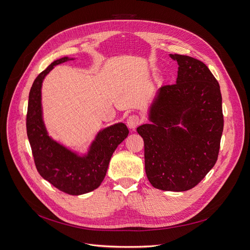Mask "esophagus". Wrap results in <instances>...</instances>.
Here are the masks:
<instances>
[{"instance_id":"1","label":"esophagus","mask_w":250,"mask_h":250,"mask_svg":"<svg viewBox=\"0 0 250 250\" xmlns=\"http://www.w3.org/2000/svg\"><path fill=\"white\" fill-rule=\"evenodd\" d=\"M126 123L130 129H135L140 124V118L137 115H130L127 118Z\"/></svg>"}]
</instances>
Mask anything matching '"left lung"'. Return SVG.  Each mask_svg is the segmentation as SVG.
Returning <instances> with one entry per match:
<instances>
[{
	"label": "left lung",
	"instance_id": "left-lung-1",
	"mask_svg": "<svg viewBox=\"0 0 250 250\" xmlns=\"http://www.w3.org/2000/svg\"><path fill=\"white\" fill-rule=\"evenodd\" d=\"M179 65L176 83L159 88L149 124L137 127L145 141L146 173L165 191H186L215 166L224 118L220 85L209 69L189 56L172 55Z\"/></svg>",
	"mask_w": 250,
	"mask_h": 250
}]
</instances>
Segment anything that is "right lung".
Instances as JSON below:
<instances>
[{"mask_svg":"<svg viewBox=\"0 0 250 250\" xmlns=\"http://www.w3.org/2000/svg\"><path fill=\"white\" fill-rule=\"evenodd\" d=\"M73 60L75 58L58 59L35 78L28 98L26 129L40 175L65 193L81 195L101 185L113 152L128 136L129 130L122 122L101 129L87 151L82 153L67 147L49 135L42 114V82L55 66Z\"/></svg>","mask_w":250,"mask_h":250,"instance_id":"right-lung-1","label":"right lung"}]
</instances>
